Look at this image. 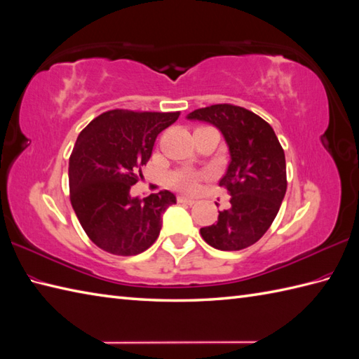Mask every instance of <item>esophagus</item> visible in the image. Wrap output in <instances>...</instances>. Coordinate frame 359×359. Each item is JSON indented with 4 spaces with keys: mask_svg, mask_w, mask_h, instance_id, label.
I'll return each mask as SVG.
<instances>
[{
    "mask_svg": "<svg viewBox=\"0 0 359 359\" xmlns=\"http://www.w3.org/2000/svg\"><path fill=\"white\" fill-rule=\"evenodd\" d=\"M177 202H179V203H185V205H194V203H196V198L187 197V196H179V197H177Z\"/></svg>",
    "mask_w": 359,
    "mask_h": 359,
    "instance_id": "1",
    "label": "esophagus"
}]
</instances>
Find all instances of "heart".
<instances>
[{"instance_id": "obj_1", "label": "heart", "mask_w": 359, "mask_h": 359, "mask_svg": "<svg viewBox=\"0 0 359 359\" xmlns=\"http://www.w3.org/2000/svg\"><path fill=\"white\" fill-rule=\"evenodd\" d=\"M205 174L193 171V170H177L170 176V182L171 185H174L182 191H196L200 179Z\"/></svg>"}]
</instances>
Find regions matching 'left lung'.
<instances>
[{"label": "left lung", "mask_w": 359, "mask_h": 359, "mask_svg": "<svg viewBox=\"0 0 359 359\" xmlns=\"http://www.w3.org/2000/svg\"><path fill=\"white\" fill-rule=\"evenodd\" d=\"M188 119L215 125L231 154L219 182L231 196L229 208L219 211L217 223L200 229V236L220 251H240L257 243L277 217L287 188L285 151L272 127L232 104L198 108Z\"/></svg>", "instance_id": "obj_1"}]
</instances>
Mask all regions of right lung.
Instances as JSON below:
<instances>
[{
  "label": "right lung",
  "mask_w": 359,
  "mask_h": 359,
  "mask_svg": "<svg viewBox=\"0 0 359 359\" xmlns=\"http://www.w3.org/2000/svg\"><path fill=\"white\" fill-rule=\"evenodd\" d=\"M179 111H105L81 131L69 162L70 202L82 229L104 251L137 255L159 237L162 214L176 203L170 191L144 200L130 196L153 153L156 137Z\"/></svg>",
  "instance_id": "1"
}]
</instances>
